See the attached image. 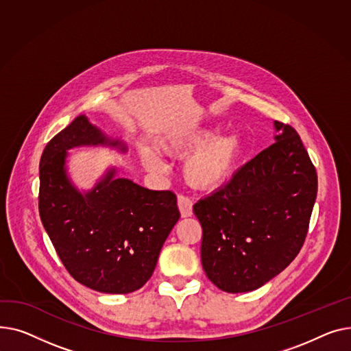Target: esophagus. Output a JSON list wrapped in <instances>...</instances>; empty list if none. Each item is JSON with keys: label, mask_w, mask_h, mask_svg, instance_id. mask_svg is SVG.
<instances>
[{"label": "esophagus", "mask_w": 351, "mask_h": 351, "mask_svg": "<svg viewBox=\"0 0 351 351\" xmlns=\"http://www.w3.org/2000/svg\"><path fill=\"white\" fill-rule=\"evenodd\" d=\"M177 202H178V210L182 218H189L193 215V201L189 197L178 195Z\"/></svg>", "instance_id": "1"}]
</instances>
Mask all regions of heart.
I'll return each instance as SVG.
<instances>
[{"mask_svg": "<svg viewBox=\"0 0 351 351\" xmlns=\"http://www.w3.org/2000/svg\"><path fill=\"white\" fill-rule=\"evenodd\" d=\"M218 133V128L176 132L160 137L156 146L169 156L187 154L182 161L184 178L198 189H215L232 174L243 149L238 132ZM140 157L147 170L162 171V160L150 149H141Z\"/></svg>", "mask_w": 351, "mask_h": 351, "instance_id": "1", "label": "heart"}]
</instances>
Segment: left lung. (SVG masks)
Masks as SVG:
<instances>
[{
  "instance_id": "left-lung-1",
  "label": "left lung",
  "mask_w": 351,
  "mask_h": 351,
  "mask_svg": "<svg viewBox=\"0 0 351 351\" xmlns=\"http://www.w3.org/2000/svg\"><path fill=\"white\" fill-rule=\"evenodd\" d=\"M275 143L199 199L205 275L228 293L258 289L299 254L317 195V174L298 132L274 121Z\"/></svg>"
}]
</instances>
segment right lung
I'll list each match as a JSON object with an SVG mask.
<instances>
[{"instance_id":"1","label":"right lung","mask_w":351,"mask_h":351,"mask_svg":"<svg viewBox=\"0 0 351 351\" xmlns=\"http://www.w3.org/2000/svg\"><path fill=\"white\" fill-rule=\"evenodd\" d=\"M109 147L128 153L85 114L48 144L39 162V215L56 254L75 280L101 293H130L146 283L180 218L171 191L144 189L110 166L89 190H79L69 150Z\"/></svg>"}]
</instances>
